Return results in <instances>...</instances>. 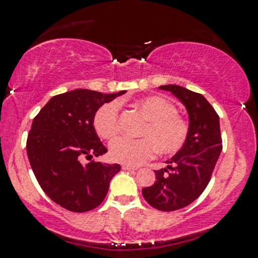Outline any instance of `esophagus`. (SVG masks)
I'll return each mask as SVG.
<instances>
[{"label":"esophagus","instance_id":"1","mask_svg":"<svg viewBox=\"0 0 258 258\" xmlns=\"http://www.w3.org/2000/svg\"><path fill=\"white\" fill-rule=\"evenodd\" d=\"M122 169L125 170H137V167H133V166H128V164H123Z\"/></svg>","mask_w":258,"mask_h":258}]
</instances>
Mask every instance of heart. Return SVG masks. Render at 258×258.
Here are the masks:
<instances>
[{"label":"heart","mask_w":258,"mask_h":258,"mask_svg":"<svg viewBox=\"0 0 258 258\" xmlns=\"http://www.w3.org/2000/svg\"><path fill=\"white\" fill-rule=\"evenodd\" d=\"M136 107L147 119L143 138H116L109 145V156L115 162L139 166L151 159L156 150L169 155L184 147L188 136V123L180 116L176 107L162 96H147L136 101ZM94 128L103 139H113L119 132V104H102L94 115Z\"/></svg>","instance_id":"1"}]
</instances>
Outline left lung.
<instances>
[{
	"label": "left lung",
	"mask_w": 258,
	"mask_h": 258,
	"mask_svg": "<svg viewBox=\"0 0 258 258\" xmlns=\"http://www.w3.org/2000/svg\"><path fill=\"white\" fill-rule=\"evenodd\" d=\"M185 105L188 114V136L184 147L167 168L155 170L156 181L142 190L145 201L155 209L173 212L187 207L201 196L212 178L222 150L218 113L204 96L179 85H162Z\"/></svg>",
	"instance_id": "8db88e82"
}]
</instances>
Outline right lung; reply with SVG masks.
<instances>
[{"mask_svg": "<svg viewBox=\"0 0 258 258\" xmlns=\"http://www.w3.org/2000/svg\"><path fill=\"white\" fill-rule=\"evenodd\" d=\"M116 94L77 89L56 95L40 109L27 136V156L37 181L46 196L74 213L98 207L120 164L91 162L107 153L94 128L95 111Z\"/></svg>", "mask_w": 258, "mask_h": 258, "instance_id": "add662e5", "label": "right lung"}]
</instances>
